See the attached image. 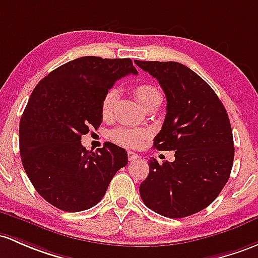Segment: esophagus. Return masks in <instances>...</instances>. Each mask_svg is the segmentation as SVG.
Masks as SVG:
<instances>
[{"instance_id": "1", "label": "esophagus", "mask_w": 258, "mask_h": 258, "mask_svg": "<svg viewBox=\"0 0 258 258\" xmlns=\"http://www.w3.org/2000/svg\"><path fill=\"white\" fill-rule=\"evenodd\" d=\"M128 159H129V161H133V160H138V159H139V154H137V152L129 151L128 152Z\"/></svg>"}]
</instances>
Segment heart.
I'll return each instance as SVG.
<instances>
[{
	"label": "heart",
	"mask_w": 258,
	"mask_h": 258,
	"mask_svg": "<svg viewBox=\"0 0 258 258\" xmlns=\"http://www.w3.org/2000/svg\"><path fill=\"white\" fill-rule=\"evenodd\" d=\"M134 96L143 107L149 108L151 104L161 101V95L156 87L149 84H139L133 88ZM118 99V93L115 90H109L104 93L101 102V113L103 118H109L114 109L115 102ZM148 133L143 129H133L120 126L110 133V139L119 145L126 148H137L145 139Z\"/></svg>",
	"instance_id": "1"
}]
</instances>
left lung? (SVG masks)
<instances>
[{
	"label": "left lung",
	"instance_id": "left-lung-1",
	"mask_svg": "<svg viewBox=\"0 0 258 258\" xmlns=\"http://www.w3.org/2000/svg\"><path fill=\"white\" fill-rule=\"evenodd\" d=\"M135 63L159 81L167 99L154 148L174 150L173 162L149 161L140 197L163 217H189L213 203L230 177L234 140L228 113L213 88L187 66L174 61Z\"/></svg>",
	"mask_w": 258,
	"mask_h": 258
}]
</instances>
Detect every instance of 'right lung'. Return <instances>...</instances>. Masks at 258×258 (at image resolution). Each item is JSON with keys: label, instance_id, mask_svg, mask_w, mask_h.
I'll return each instance as SVG.
<instances>
[{"label": "right lung", "instance_id": "obj_1", "mask_svg": "<svg viewBox=\"0 0 258 258\" xmlns=\"http://www.w3.org/2000/svg\"><path fill=\"white\" fill-rule=\"evenodd\" d=\"M137 75L130 59L82 56L55 69L35 86L19 123V150L37 192L65 212L95 207L128 154L104 143L92 152L81 137L102 123L101 102L117 80Z\"/></svg>", "mask_w": 258, "mask_h": 258}]
</instances>
